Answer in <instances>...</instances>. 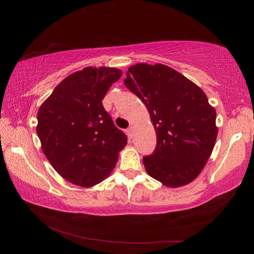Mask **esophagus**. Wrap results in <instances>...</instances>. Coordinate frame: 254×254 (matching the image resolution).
Returning <instances> with one entry per match:
<instances>
[{
  "instance_id": "1",
  "label": "esophagus",
  "mask_w": 254,
  "mask_h": 254,
  "mask_svg": "<svg viewBox=\"0 0 254 254\" xmlns=\"http://www.w3.org/2000/svg\"><path fill=\"white\" fill-rule=\"evenodd\" d=\"M127 134H128V136H130V137L134 136V127H130L127 128Z\"/></svg>"
}]
</instances>
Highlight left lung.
<instances>
[{
    "label": "left lung",
    "instance_id": "8db88e82",
    "mask_svg": "<svg viewBox=\"0 0 254 254\" xmlns=\"http://www.w3.org/2000/svg\"><path fill=\"white\" fill-rule=\"evenodd\" d=\"M124 84L146 106L156 131V148L143 157L147 174L170 188L193 181L217 137L216 111L206 95L164 64H135L128 68Z\"/></svg>",
    "mask_w": 254,
    "mask_h": 254
}]
</instances>
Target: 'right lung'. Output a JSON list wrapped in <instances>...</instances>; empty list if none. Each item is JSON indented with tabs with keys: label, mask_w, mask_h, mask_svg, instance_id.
<instances>
[{
	"label": "right lung",
	"mask_w": 254,
	"mask_h": 254,
	"mask_svg": "<svg viewBox=\"0 0 254 254\" xmlns=\"http://www.w3.org/2000/svg\"><path fill=\"white\" fill-rule=\"evenodd\" d=\"M122 71L85 67L64 78L38 110L37 134L47 159L64 179L93 187L115 168L127 137L102 99Z\"/></svg>",
	"instance_id": "obj_1"
}]
</instances>
